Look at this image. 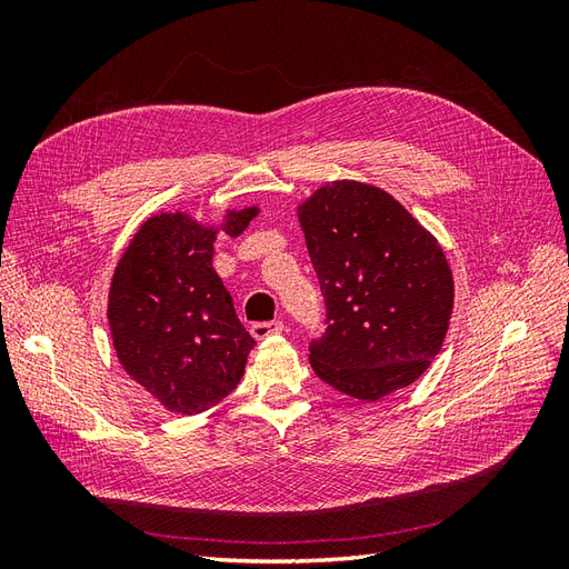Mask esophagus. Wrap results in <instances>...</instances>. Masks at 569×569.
Returning <instances> with one entry per match:
<instances>
[{
    "instance_id": "esophagus-1",
    "label": "esophagus",
    "mask_w": 569,
    "mask_h": 569,
    "mask_svg": "<svg viewBox=\"0 0 569 569\" xmlns=\"http://www.w3.org/2000/svg\"><path fill=\"white\" fill-rule=\"evenodd\" d=\"M284 330V325L280 322V320H272V322H253L251 325V335H253V339H268V337H272V335H280Z\"/></svg>"
}]
</instances>
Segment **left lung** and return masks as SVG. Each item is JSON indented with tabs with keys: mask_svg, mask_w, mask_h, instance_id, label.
<instances>
[{
	"mask_svg": "<svg viewBox=\"0 0 569 569\" xmlns=\"http://www.w3.org/2000/svg\"><path fill=\"white\" fill-rule=\"evenodd\" d=\"M297 216L330 322L311 343L313 372L358 401L416 382L453 313V272L437 237L385 189L358 180L325 182Z\"/></svg>",
	"mask_w": 569,
	"mask_h": 569,
	"instance_id": "1",
	"label": "left lung"
}]
</instances>
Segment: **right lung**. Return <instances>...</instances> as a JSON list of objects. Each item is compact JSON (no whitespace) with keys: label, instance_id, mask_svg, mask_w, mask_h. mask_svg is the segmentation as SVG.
Instances as JSON below:
<instances>
[{"label":"right lung","instance_id":"add662e5","mask_svg":"<svg viewBox=\"0 0 569 569\" xmlns=\"http://www.w3.org/2000/svg\"><path fill=\"white\" fill-rule=\"evenodd\" d=\"M261 213L228 209L220 226L187 211L157 213L118 258L107 318L120 366L166 410L197 416L242 380L253 339L213 268L218 234L237 237Z\"/></svg>","mask_w":569,"mask_h":569}]
</instances>
